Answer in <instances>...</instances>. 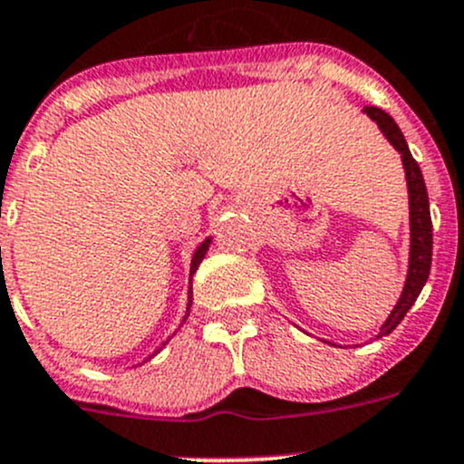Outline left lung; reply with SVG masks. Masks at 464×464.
I'll list each match as a JSON object with an SVG mask.
<instances>
[{
    "label": "left lung",
    "instance_id": "left-lung-1",
    "mask_svg": "<svg viewBox=\"0 0 464 464\" xmlns=\"http://www.w3.org/2000/svg\"><path fill=\"white\" fill-rule=\"evenodd\" d=\"M363 114L371 121H375L377 128L386 137V141L401 154V166L406 172V186H409V222H411V249H409V271H406V283L401 289L400 301L395 303L392 312L383 325L379 327L377 336H386L400 325L406 312L413 307L418 301L420 292H422L424 283L431 271V256H433V224H431V210H429V195L427 184H424L422 170H420L418 161L411 154L409 145H406L404 134L397 128L391 114H386L379 107H363Z\"/></svg>",
    "mask_w": 464,
    "mask_h": 464
}]
</instances>
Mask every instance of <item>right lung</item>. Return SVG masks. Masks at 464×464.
<instances>
[{
	"label": "right lung",
	"mask_w": 464,
	"mask_h": 464,
	"mask_svg": "<svg viewBox=\"0 0 464 464\" xmlns=\"http://www.w3.org/2000/svg\"><path fill=\"white\" fill-rule=\"evenodd\" d=\"M208 246H210V237H206V240L202 242V245L198 246V249H195V254H193V260H190V287H188V305H186V316H184V323H186V319H188V314H190V305H193V274L195 271H198V266H199V262L204 260V256H206V251H208ZM168 343V341H166ZM163 343V345H166ZM161 350V348H159ZM157 350V353H159ZM154 353V354H157ZM154 354H150L148 359H152ZM148 359H145V362H148Z\"/></svg>",
	"instance_id": "1"
}]
</instances>
